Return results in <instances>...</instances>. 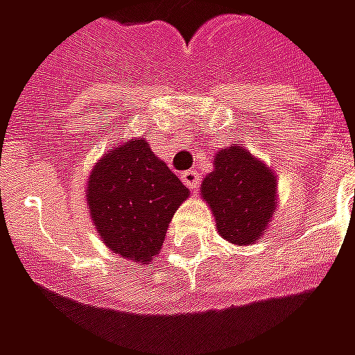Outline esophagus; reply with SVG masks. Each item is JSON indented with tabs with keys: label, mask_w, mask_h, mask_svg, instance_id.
Returning a JSON list of instances; mask_svg holds the SVG:
<instances>
[{
	"label": "esophagus",
	"mask_w": 355,
	"mask_h": 355,
	"mask_svg": "<svg viewBox=\"0 0 355 355\" xmlns=\"http://www.w3.org/2000/svg\"><path fill=\"white\" fill-rule=\"evenodd\" d=\"M180 178H182V182H184L190 190H193V192L200 188V175H198V171H184V173L180 175Z\"/></svg>",
	"instance_id": "1"
}]
</instances>
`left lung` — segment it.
Wrapping results in <instances>:
<instances>
[{
    "instance_id": "obj_1",
    "label": "left lung",
    "mask_w": 355,
    "mask_h": 355,
    "mask_svg": "<svg viewBox=\"0 0 355 355\" xmlns=\"http://www.w3.org/2000/svg\"><path fill=\"white\" fill-rule=\"evenodd\" d=\"M201 196L216 220L218 234L236 245H251L270 224L277 205L272 169L241 146L215 155V169L203 178Z\"/></svg>"
}]
</instances>
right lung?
<instances>
[{
	"instance_id": "1",
	"label": "right lung",
	"mask_w": 355,
	"mask_h": 355,
	"mask_svg": "<svg viewBox=\"0 0 355 355\" xmlns=\"http://www.w3.org/2000/svg\"><path fill=\"white\" fill-rule=\"evenodd\" d=\"M188 196L144 139L125 140L89 175V215L102 243L135 264H148L159 253L171 218Z\"/></svg>"
}]
</instances>
